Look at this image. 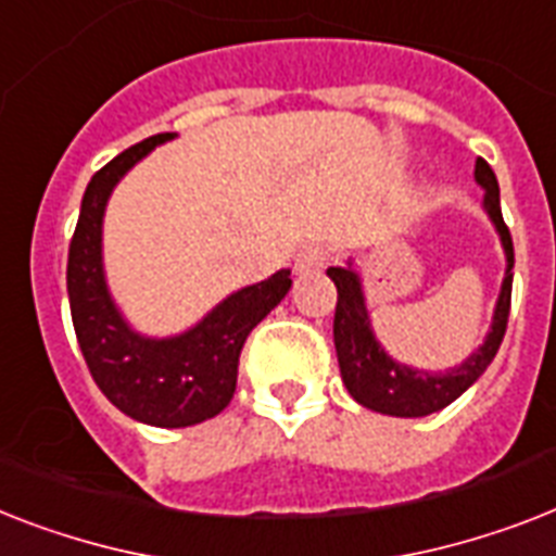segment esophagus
<instances>
[{
	"label": "esophagus",
	"mask_w": 556,
	"mask_h": 556,
	"mask_svg": "<svg viewBox=\"0 0 556 556\" xmlns=\"http://www.w3.org/2000/svg\"><path fill=\"white\" fill-rule=\"evenodd\" d=\"M325 263H328V256H325V251L319 245H305L296 254V260H293V268H296V274H317V270L325 268Z\"/></svg>",
	"instance_id": "esophagus-1"
}]
</instances>
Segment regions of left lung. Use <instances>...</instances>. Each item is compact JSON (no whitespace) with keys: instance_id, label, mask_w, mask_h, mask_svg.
Returning <instances> with one entry per match:
<instances>
[{"instance_id":"1","label":"left lung","mask_w":556,"mask_h":556,"mask_svg":"<svg viewBox=\"0 0 556 556\" xmlns=\"http://www.w3.org/2000/svg\"><path fill=\"white\" fill-rule=\"evenodd\" d=\"M473 179L480 185L482 211L494 225L505 254V277L500 286L497 305L485 340L477 351L463 359L454 368L445 371H426L414 365L396 363L394 356L382 349L368 314V300H365L363 277L356 270L354 260L345 265L328 268V277L337 286V314H333V345H337V359H340L342 382L349 394L365 408L388 414V417H428L434 410L451 405L459 394H466L473 382L480 380L491 359L497 356L500 342L505 337L508 325V308H511V282H514V242L508 233V225L503 223L500 211V185L497 176L485 160H477L473 165Z\"/></svg>"}]
</instances>
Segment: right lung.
Here are the masks:
<instances>
[{
	"label": "right lung",
	"mask_w": 556,
	"mask_h": 556,
	"mask_svg": "<svg viewBox=\"0 0 556 556\" xmlns=\"http://www.w3.org/2000/svg\"><path fill=\"white\" fill-rule=\"evenodd\" d=\"M174 134H156L122 151L90 176L79 223L67 251V300L74 331L99 391L130 419L156 428H188L216 417L237 391L239 351L248 333L277 308L291 288L282 268L263 282L216 302L188 331L139 333L111 296L102 260L105 207L119 179Z\"/></svg>",
	"instance_id": "obj_1"
}]
</instances>
